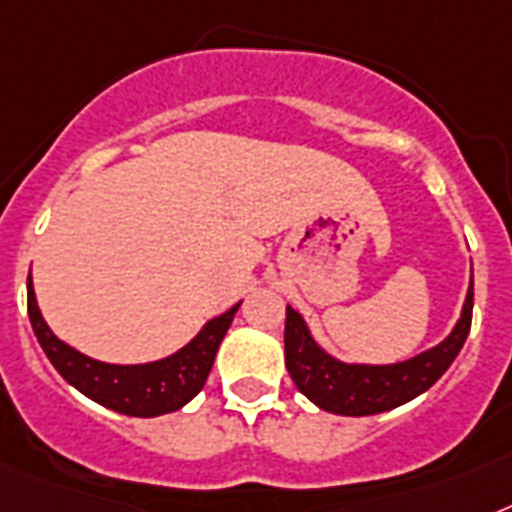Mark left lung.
<instances>
[{
  "label": "left lung",
  "mask_w": 512,
  "mask_h": 512,
  "mask_svg": "<svg viewBox=\"0 0 512 512\" xmlns=\"http://www.w3.org/2000/svg\"><path fill=\"white\" fill-rule=\"evenodd\" d=\"M471 312H474V278L468 286L461 320L455 322L453 333L440 346L414 356L409 362L372 367V364H343L325 354L309 336L302 315L294 307H286V333H283L286 369L299 393L330 414H382L422 395L448 372L468 338Z\"/></svg>",
  "instance_id": "1"
}]
</instances>
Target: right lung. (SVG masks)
<instances>
[{"instance_id":"1","label":"right lung","mask_w":512,"mask_h":512,"mask_svg":"<svg viewBox=\"0 0 512 512\" xmlns=\"http://www.w3.org/2000/svg\"><path fill=\"white\" fill-rule=\"evenodd\" d=\"M239 304H234L229 312H223L216 320H210L197 333L195 341L171 354L169 359L122 367V364L96 362L59 341L38 312L33 283L28 278V317L49 362L57 367L59 375L70 382L72 388L88 395L90 401L127 416H161L190 403L208 380L218 346H221Z\"/></svg>"}]
</instances>
